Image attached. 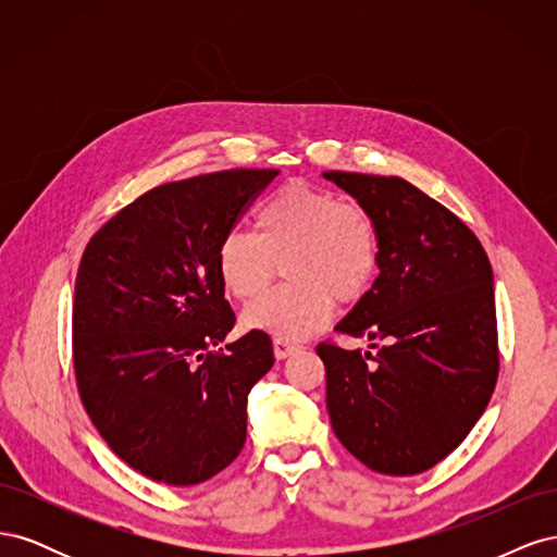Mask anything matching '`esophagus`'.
<instances>
[{
	"label": "esophagus",
	"instance_id": "34e87169",
	"mask_svg": "<svg viewBox=\"0 0 557 557\" xmlns=\"http://www.w3.org/2000/svg\"><path fill=\"white\" fill-rule=\"evenodd\" d=\"M295 350H297V346H295L293 342H285V339H274V356H276V360H285V358H290Z\"/></svg>",
	"mask_w": 557,
	"mask_h": 557
}]
</instances>
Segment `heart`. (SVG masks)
Masks as SVG:
<instances>
[{"label": "heart", "instance_id": "b5f03b06", "mask_svg": "<svg viewBox=\"0 0 557 557\" xmlns=\"http://www.w3.org/2000/svg\"><path fill=\"white\" fill-rule=\"evenodd\" d=\"M258 234L230 230L218 244L215 269L237 299L258 297L285 262L290 281L244 311L250 332L276 339H307L330 323L334 297L352 305L372 288L379 272V230L360 205L305 181L269 195L256 213Z\"/></svg>", "mask_w": 557, "mask_h": 557}]
</instances>
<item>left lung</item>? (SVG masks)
Segmentation results:
<instances>
[{
    "label": "left lung",
    "mask_w": 557,
    "mask_h": 557,
    "mask_svg": "<svg viewBox=\"0 0 557 557\" xmlns=\"http://www.w3.org/2000/svg\"><path fill=\"white\" fill-rule=\"evenodd\" d=\"M374 218L379 276L336 332L379 350L320 344L334 434L369 469L420 474L483 416L497 381L493 267L458 215L397 176L325 172ZM376 348V344H372Z\"/></svg>",
    "instance_id": "8db88e82"
}]
</instances>
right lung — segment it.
<instances>
[{"label": "right lung", "instance_id": "obj_1", "mask_svg": "<svg viewBox=\"0 0 557 557\" xmlns=\"http://www.w3.org/2000/svg\"><path fill=\"white\" fill-rule=\"evenodd\" d=\"M276 176L230 170L164 183L115 213L83 252L78 393L111 450L148 479L195 485L244 448L248 393L274 348L264 332L221 346L237 318L215 250Z\"/></svg>", "mask_w": 557, "mask_h": 557}]
</instances>
